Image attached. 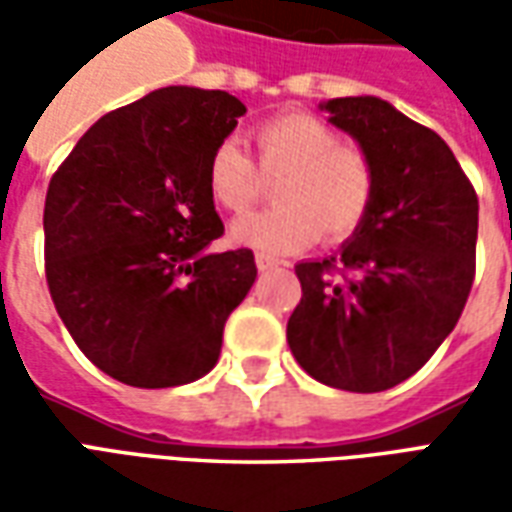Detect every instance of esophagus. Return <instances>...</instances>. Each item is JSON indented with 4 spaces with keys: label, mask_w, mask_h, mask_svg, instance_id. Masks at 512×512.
Segmentation results:
<instances>
[{
    "label": "esophagus",
    "mask_w": 512,
    "mask_h": 512,
    "mask_svg": "<svg viewBox=\"0 0 512 512\" xmlns=\"http://www.w3.org/2000/svg\"><path fill=\"white\" fill-rule=\"evenodd\" d=\"M255 266L257 271H271V268H279V260L268 255H255Z\"/></svg>",
    "instance_id": "34e87169"
}]
</instances>
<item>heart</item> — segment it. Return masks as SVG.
I'll use <instances>...</instances> for the list:
<instances>
[{"mask_svg":"<svg viewBox=\"0 0 512 512\" xmlns=\"http://www.w3.org/2000/svg\"><path fill=\"white\" fill-rule=\"evenodd\" d=\"M257 164L224 139L205 164L213 202L233 216L252 211L274 186V208L233 224V241L260 255H288L310 246L340 244L365 224L378 189L376 161L365 147L340 142L337 128L310 112H282L252 131Z\"/></svg>","mask_w":512,"mask_h":512,"instance_id":"1","label":"heart"}]
</instances>
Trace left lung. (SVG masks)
<instances>
[{"mask_svg":"<svg viewBox=\"0 0 512 512\" xmlns=\"http://www.w3.org/2000/svg\"><path fill=\"white\" fill-rule=\"evenodd\" d=\"M334 126L376 161L373 208L340 255L299 263L288 345L315 381L384 392L417 373L474 282L477 191L436 131L381 98H334Z\"/></svg>","mask_w":512,"mask_h":512,"instance_id":"left-lung-1","label":"left lung"}]
</instances>
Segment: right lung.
<instances>
[{"label": "right lung", "mask_w": 512, "mask_h": 512, "mask_svg": "<svg viewBox=\"0 0 512 512\" xmlns=\"http://www.w3.org/2000/svg\"><path fill=\"white\" fill-rule=\"evenodd\" d=\"M241 115L222 90L164 87L101 117L51 175V301L106 376L167 389L219 362L224 323L257 266L252 249L205 255L224 235L205 164Z\"/></svg>", "instance_id": "right-lung-1"}]
</instances>
